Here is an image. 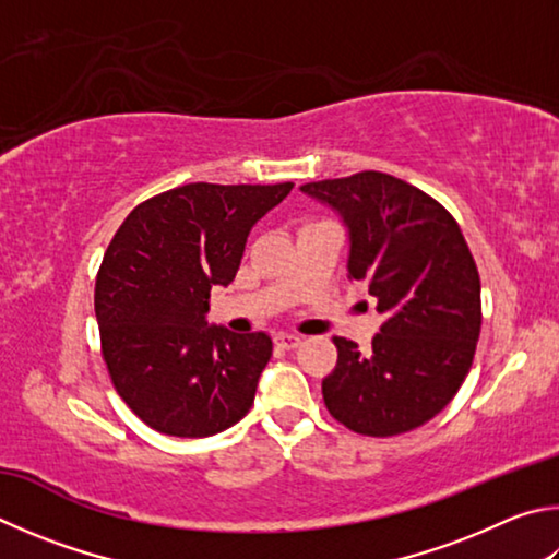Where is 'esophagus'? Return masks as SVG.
Here are the masks:
<instances>
[{
  "mask_svg": "<svg viewBox=\"0 0 559 559\" xmlns=\"http://www.w3.org/2000/svg\"><path fill=\"white\" fill-rule=\"evenodd\" d=\"M276 347L281 349H298L300 347V337L298 334H276Z\"/></svg>",
  "mask_w": 559,
  "mask_h": 559,
  "instance_id": "34e87169",
  "label": "esophagus"
}]
</instances>
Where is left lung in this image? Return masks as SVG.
Masks as SVG:
<instances>
[{"mask_svg":"<svg viewBox=\"0 0 559 559\" xmlns=\"http://www.w3.org/2000/svg\"><path fill=\"white\" fill-rule=\"evenodd\" d=\"M349 229V278L383 314L371 352L334 337L322 399L344 428L391 438L435 418L472 369L481 281L456 219L428 192L379 170L300 186Z\"/></svg>","mask_w":559,"mask_h":559,"instance_id":"left-lung-1","label":"left lung"}]
</instances>
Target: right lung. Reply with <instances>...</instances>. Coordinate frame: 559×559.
Returning a JSON list of instances; mask_svg holds the SVG:
<instances>
[{
  "mask_svg": "<svg viewBox=\"0 0 559 559\" xmlns=\"http://www.w3.org/2000/svg\"><path fill=\"white\" fill-rule=\"evenodd\" d=\"M290 188L190 182L141 202L109 241L95 281L103 359L148 428L210 438L249 413L273 342L207 324L210 290L235 281L251 227Z\"/></svg>",
  "mask_w": 559,
  "mask_h": 559,
  "instance_id": "1",
  "label": "right lung"
}]
</instances>
